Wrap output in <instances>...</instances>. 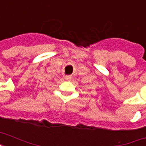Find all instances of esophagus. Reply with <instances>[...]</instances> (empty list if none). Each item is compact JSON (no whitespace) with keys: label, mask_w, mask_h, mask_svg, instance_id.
I'll return each mask as SVG.
<instances>
[{"label":"esophagus","mask_w":146,"mask_h":146,"mask_svg":"<svg viewBox=\"0 0 146 146\" xmlns=\"http://www.w3.org/2000/svg\"><path fill=\"white\" fill-rule=\"evenodd\" d=\"M71 79H72V77H71L70 76H65V80H67V81H70V80H71Z\"/></svg>","instance_id":"esophagus-1"}]
</instances>
